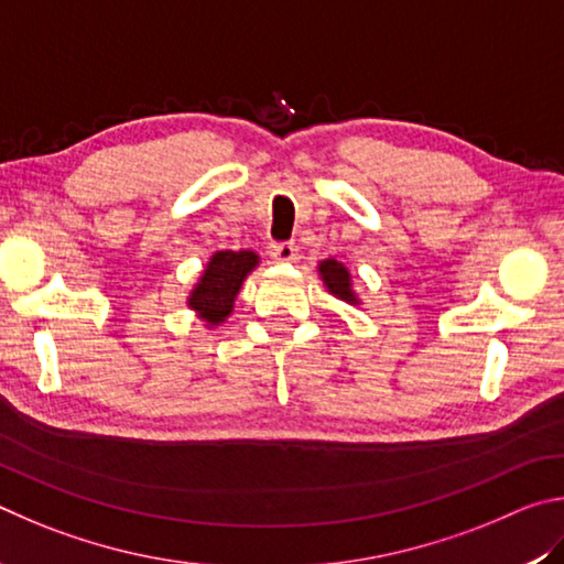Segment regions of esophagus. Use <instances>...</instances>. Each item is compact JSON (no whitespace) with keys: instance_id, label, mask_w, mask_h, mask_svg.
I'll return each mask as SVG.
<instances>
[{"instance_id":"esophagus-1","label":"esophagus","mask_w":564,"mask_h":564,"mask_svg":"<svg viewBox=\"0 0 564 564\" xmlns=\"http://www.w3.org/2000/svg\"><path fill=\"white\" fill-rule=\"evenodd\" d=\"M270 254L276 262H294L300 257V247L294 242H272Z\"/></svg>"}]
</instances>
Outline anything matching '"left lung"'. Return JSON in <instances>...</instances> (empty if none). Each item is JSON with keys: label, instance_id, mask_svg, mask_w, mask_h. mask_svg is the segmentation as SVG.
Segmentation results:
<instances>
[{"label": "left lung", "instance_id": "obj_1", "mask_svg": "<svg viewBox=\"0 0 564 564\" xmlns=\"http://www.w3.org/2000/svg\"><path fill=\"white\" fill-rule=\"evenodd\" d=\"M317 274L324 284V290H327L332 297H337L344 304H351V307H359L361 297L357 294V290H354V280L347 264L334 260V257H327V260H319Z\"/></svg>", "mask_w": 564, "mask_h": 564}]
</instances>
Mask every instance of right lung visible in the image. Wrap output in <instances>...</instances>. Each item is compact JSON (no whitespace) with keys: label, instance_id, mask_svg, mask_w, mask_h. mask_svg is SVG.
I'll list each match as a JSON object with an SVG mask.
<instances>
[{"label":"right lung","instance_id":"right-lung-1","mask_svg":"<svg viewBox=\"0 0 564 564\" xmlns=\"http://www.w3.org/2000/svg\"><path fill=\"white\" fill-rule=\"evenodd\" d=\"M260 264V254L252 250H217L205 262L200 276L187 292V310H191L205 327H220L227 322L235 300L240 294L247 274Z\"/></svg>","mask_w":564,"mask_h":564}]
</instances>
